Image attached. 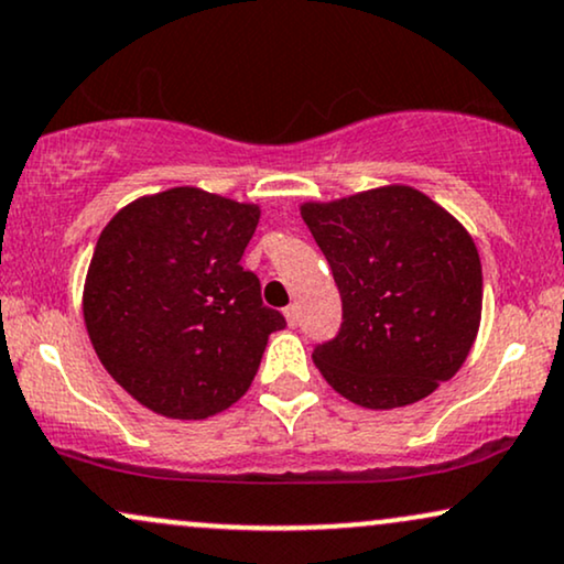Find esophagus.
<instances>
[{"label":"esophagus","instance_id":"obj_1","mask_svg":"<svg viewBox=\"0 0 564 564\" xmlns=\"http://www.w3.org/2000/svg\"><path fill=\"white\" fill-rule=\"evenodd\" d=\"M283 317H286L289 328H296V323H300V307H296V304H289V307L283 310Z\"/></svg>","mask_w":564,"mask_h":564}]
</instances>
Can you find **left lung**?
<instances>
[{
  "label": "left lung",
  "instance_id": "8db88e82",
  "mask_svg": "<svg viewBox=\"0 0 564 564\" xmlns=\"http://www.w3.org/2000/svg\"><path fill=\"white\" fill-rule=\"evenodd\" d=\"M300 213L344 304L338 336L312 351L330 389L393 410L449 381L484 310L478 247L463 223L404 183L304 202Z\"/></svg>",
  "mask_w": 564,
  "mask_h": 564
}]
</instances>
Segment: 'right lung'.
<instances>
[{
  "label": "right lung",
  "instance_id": "obj_1",
  "mask_svg": "<svg viewBox=\"0 0 564 564\" xmlns=\"http://www.w3.org/2000/svg\"><path fill=\"white\" fill-rule=\"evenodd\" d=\"M260 205L175 186L133 199L99 234L84 323L105 370L147 410L205 420L252 386L286 321L241 254Z\"/></svg>",
  "mask_w": 564,
  "mask_h": 564
}]
</instances>
